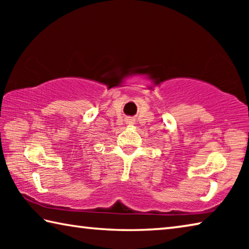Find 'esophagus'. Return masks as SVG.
I'll use <instances>...</instances> for the list:
<instances>
[{"mask_svg": "<svg viewBox=\"0 0 249 249\" xmlns=\"http://www.w3.org/2000/svg\"><path fill=\"white\" fill-rule=\"evenodd\" d=\"M126 122H127V124H133V123H134V121H133L132 119H128V120H126Z\"/></svg>", "mask_w": 249, "mask_h": 249, "instance_id": "34e87169", "label": "esophagus"}]
</instances>
